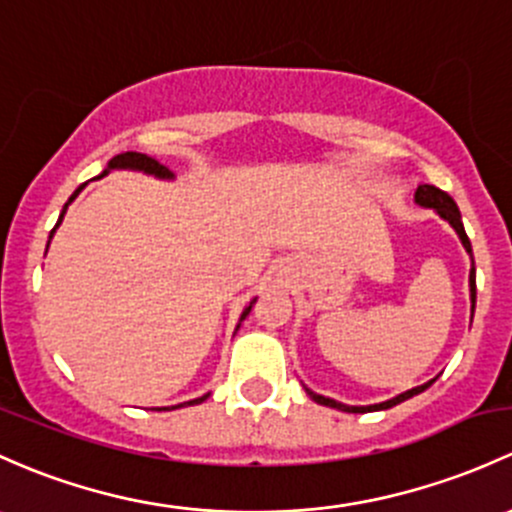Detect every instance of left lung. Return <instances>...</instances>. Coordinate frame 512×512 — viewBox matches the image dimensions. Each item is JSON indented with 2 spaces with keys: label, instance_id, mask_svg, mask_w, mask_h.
I'll return each instance as SVG.
<instances>
[{
  "label": "left lung",
  "instance_id": "8db88e82",
  "mask_svg": "<svg viewBox=\"0 0 512 512\" xmlns=\"http://www.w3.org/2000/svg\"><path fill=\"white\" fill-rule=\"evenodd\" d=\"M414 201H417L419 206H424V208H434V211H437V213L441 215V218H444L446 223H449L451 228L456 230V235H459V238H461V245H464V247H466V252H469V255H471V240H469V235H466L464 223H461V213H459V208H456L454 198H451L449 193L441 191V188H437V186L422 184V186H417V191H414ZM471 260H473V257H471ZM469 287H471V311H473V309H476V267H473V262H471V274H469ZM434 380H437V378H434ZM434 380H429V383H424V385H419V387H412V390L402 392V395L392 397V400H387V402H380V405H368V407H351V405H343V402L331 400V397L316 395V392H311L309 387H304V390H306V395H309L311 400H314V402H319V405H324V407H333V410H341V412L363 414V412L390 410V407L400 405V402L410 400V397L419 395V392L427 390V387L432 385Z\"/></svg>",
  "mask_w": 512,
  "mask_h": 512
}]
</instances>
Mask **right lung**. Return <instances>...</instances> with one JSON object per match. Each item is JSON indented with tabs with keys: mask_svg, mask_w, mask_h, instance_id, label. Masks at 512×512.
<instances>
[{
	"mask_svg": "<svg viewBox=\"0 0 512 512\" xmlns=\"http://www.w3.org/2000/svg\"><path fill=\"white\" fill-rule=\"evenodd\" d=\"M110 169H134V171H144V174H152V176H159V179H174V174H171L169 169H166L164 164H159L157 159H152V157H147V154H139V152H125V154H117V157H112L110 159V164H107V169L102 171L100 176H105L107 171ZM83 191V186L78 188V191L73 193L71 198H68V203L73 201L75 196H78V193ZM68 203L66 206H63V213H61V218H58V223H56V228L58 225H61V220H63V215H66V208H68ZM56 228L51 230V235L56 233ZM252 304H255V299L250 301V306H247L245 311H242V316H240V321H245V316L250 314V309H252ZM240 326V324H238ZM203 400H208V395H203V397H196V400H188V402H184V405H176V407H186V405H201ZM176 407H171V410H176ZM161 410H169V407H161Z\"/></svg>",
	"mask_w": 512,
	"mask_h": 512,
	"instance_id": "1",
	"label": "right lung"
}]
</instances>
